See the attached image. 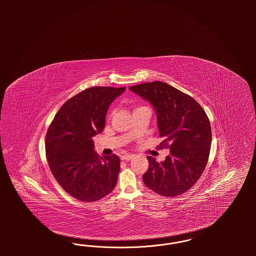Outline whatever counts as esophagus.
I'll use <instances>...</instances> for the list:
<instances>
[{"label":"esophagus","mask_w":256,"mask_h":256,"mask_svg":"<svg viewBox=\"0 0 256 256\" xmlns=\"http://www.w3.org/2000/svg\"><path fill=\"white\" fill-rule=\"evenodd\" d=\"M134 154H124L121 156V158L122 160H132V159L134 158Z\"/></svg>","instance_id":"esophagus-1"}]
</instances>
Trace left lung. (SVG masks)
Returning <instances> with one entry per match:
<instances>
[{
  "label": "left lung",
  "mask_w": 256,
  "mask_h": 256,
  "mask_svg": "<svg viewBox=\"0 0 256 256\" xmlns=\"http://www.w3.org/2000/svg\"><path fill=\"white\" fill-rule=\"evenodd\" d=\"M130 90L152 106L159 135L165 139L161 145L170 148L162 162L146 156L148 169L143 182L159 195H180L196 182L206 166L212 140L206 113L193 98L162 82L130 86Z\"/></svg>",
  "instance_id": "8db88e82"
}]
</instances>
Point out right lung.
<instances>
[{
  "label": "right lung",
  "mask_w": 256,
  "mask_h": 256,
  "mask_svg": "<svg viewBox=\"0 0 256 256\" xmlns=\"http://www.w3.org/2000/svg\"><path fill=\"white\" fill-rule=\"evenodd\" d=\"M126 87H91L68 100L46 135L50 169L61 187L74 198L95 202L114 189L120 172L116 154L100 158L93 138L106 126L111 102Z\"/></svg>",
  "instance_id": "right-lung-1"
}]
</instances>
